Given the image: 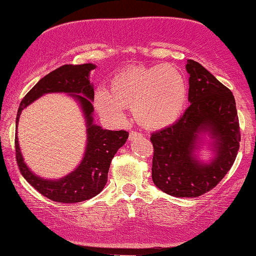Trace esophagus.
<instances>
[{
    "mask_svg": "<svg viewBox=\"0 0 256 256\" xmlns=\"http://www.w3.org/2000/svg\"><path fill=\"white\" fill-rule=\"evenodd\" d=\"M138 136H141L140 133H138V132H130V134H129V140L133 141Z\"/></svg>",
    "mask_w": 256,
    "mask_h": 256,
    "instance_id": "34e87169",
    "label": "esophagus"
}]
</instances>
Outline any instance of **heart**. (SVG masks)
Returning <instances> with one entry per match:
<instances>
[{"instance_id":"obj_1","label":"heart","mask_w":256,"mask_h":256,"mask_svg":"<svg viewBox=\"0 0 256 256\" xmlns=\"http://www.w3.org/2000/svg\"><path fill=\"white\" fill-rule=\"evenodd\" d=\"M188 83L172 65L126 68L110 80L109 89L94 91V103L100 116L122 123L127 106L136 121L150 129H162L178 121L186 106Z\"/></svg>"}]
</instances>
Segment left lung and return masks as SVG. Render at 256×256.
Returning <instances> with one entry per match:
<instances>
[{
    "mask_svg": "<svg viewBox=\"0 0 256 256\" xmlns=\"http://www.w3.org/2000/svg\"><path fill=\"white\" fill-rule=\"evenodd\" d=\"M190 106L173 123L152 134V179L174 197H198L224 178L238 156L240 124L232 92L200 62L188 59ZM205 149L210 158L201 156Z\"/></svg>",
    "mask_w": 256,
    "mask_h": 256,
    "instance_id": "8db88e82",
    "label": "left lung"
}]
</instances>
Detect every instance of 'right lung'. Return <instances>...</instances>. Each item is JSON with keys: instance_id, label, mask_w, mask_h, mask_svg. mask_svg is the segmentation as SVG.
Here are the masks:
<instances>
[{"instance_id": "right-lung-1", "label": "right lung", "mask_w": 256, "mask_h": 256, "mask_svg": "<svg viewBox=\"0 0 256 256\" xmlns=\"http://www.w3.org/2000/svg\"><path fill=\"white\" fill-rule=\"evenodd\" d=\"M94 64L64 65L41 78L21 100L16 115V128L22 110L47 94H65L77 102L86 127V144L80 162L74 171L59 179H47L34 173L24 162L15 134V150L18 168L24 178L41 194L58 203H78L94 197L108 182L110 162L126 144L128 132L106 130L94 121V85L90 72Z\"/></svg>"}]
</instances>
